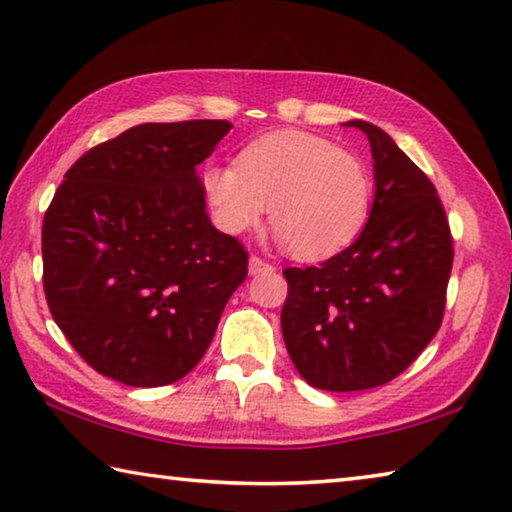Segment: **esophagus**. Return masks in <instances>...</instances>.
<instances>
[{
  "label": "esophagus",
  "instance_id": "obj_1",
  "mask_svg": "<svg viewBox=\"0 0 512 512\" xmlns=\"http://www.w3.org/2000/svg\"><path fill=\"white\" fill-rule=\"evenodd\" d=\"M248 271H250V275H259V273L273 271V264H268L266 259H262L259 255H250V259H248Z\"/></svg>",
  "mask_w": 512,
  "mask_h": 512
}]
</instances>
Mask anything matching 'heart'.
Wrapping results in <instances>:
<instances>
[{
    "instance_id": "heart-1",
    "label": "heart",
    "mask_w": 512,
    "mask_h": 512,
    "mask_svg": "<svg viewBox=\"0 0 512 512\" xmlns=\"http://www.w3.org/2000/svg\"><path fill=\"white\" fill-rule=\"evenodd\" d=\"M216 228L244 235L262 225L271 205L273 230L293 255L323 259L348 248L370 214L372 180L357 155L323 137L277 131L244 146L235 164L201 173Z\"/></svg>"
}]
</instances>
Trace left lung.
I'll use <instances>...</instances> for the list:
<instances>
[{"label": "left lung", "mask_w": 512, "mask_h": 512, "mask_svg": "<svg viewBox=\"0 0 512 512\" xmlns=\"http://www.w3.org/2000/svg\"><path fill=\"white\" fill-rule=\"evenodd\" d=\"M375 201L352 246L320 266L287 268L282 336L302 379L320 391L384 386L418 359L445 314L452 232L436 187L368 121Z\"/></svg>", "instance_id": "8db88e82"}]
</instances>
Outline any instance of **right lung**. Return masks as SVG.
<instances>
[{
	"label": "right lung",
	"instance_id": "1",
	"mask_svg": "<svg viewBox=\"0 0 512 512\" xmlns=\"http://www.w3.org/2000/svg\"><path fill=\"white\" fill-rule=\"evenodd\" d=\"M225 119L142 124L65 173L42 221L51 316L101 375L153 388L183 379L214 339L248 253L205 212L196 167Z\"/></svg>",
	"mask_w": 512,
	"mask_h": 512
}]
</instances>
